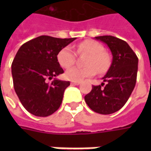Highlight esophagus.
I'll return each instance as SVG.
<instances>
[{
    "instance_id": "34e87169",
    "label": "esophagus",
    "mask_w": 151,
    "mask_h": 151,
    "mask_svg": "<svg viewBox=\"0 0 151 151\" xmlns=\"http://www.w3.org/2000/svg\"><path fill=\"white\" fill-rule=\"evenodd\" d=\"M70 84L75 85V86H78V85L81 84V82H74V81H72V82H71Z\"/></svg>"
}]
</instances>
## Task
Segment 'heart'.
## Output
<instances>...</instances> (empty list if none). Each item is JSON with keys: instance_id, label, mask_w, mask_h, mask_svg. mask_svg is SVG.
<instances>
[{"instance_id": "1", "label": "heart", "mask_w": 151, "mask_h": 151, "mask_svg": "<svg viewBox=\"0 0 151 151\" xmlns=\"http://www.w3.org/2000/svg\"><path fill=\"white\" fill-rule=\"evenodd\" d=\"M78 54H87L89 56L86 60L87 67H73L67 70L65 77L68 81L80 82L86 77L93 76L97 72L102 74L107 70L110 65V59L103 52V47L94 40H86L77 47ZM59 64L63 68H70L75 64L76 55L70 47H65L57 55Z\"/></svg>"}]
</instances>
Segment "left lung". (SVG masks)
<instances>
[{"instance_id": "1", "label": "left lung", "mask_w": 151, "mask_h": 151, "mask_svg": "<svg viewBox=\"0 0 151 151\" xmlns=\"http://www.w3.org/2000/svg\"><path fill=\"white\" fill-rule=\"evenodd\" d=\"M113 55V61L103 81L93 86L85 101L88 107L100 114H111L121 109L129 98L136 84L138 57L125 41L113 36H99Z\"/></svg>"}]
</instances>
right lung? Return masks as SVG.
Returning a JSON list of instances; mask_svg holds the SVG:
<instances>
[{
	"label": "right lung",
	"instance_id": "add662e5",
	"mask_svg": "<svg viewBox=\"0 0 151 151\" xmlns=\"http://www.w3.org/2000/svg\"><path fill=\"white\" fill-rule=\"evenodd\" d=\"M76 39L39 36L23 44L12 64L13 86L27 111L38 117H47L60 107L64 91L70 81L55 77L64 73L57 55ZM54 78L51 83L47 79Z\"/></svg>",
	"mask_w": 151,
	"mask_h": 151
}]
</instances>
